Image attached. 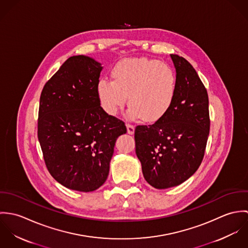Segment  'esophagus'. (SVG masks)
I'll return each instance as SVG.
<instances>
[{
  "mask_svg": "<svg viewBox=\"0 0 248 248\" xmlns=\"http://www.w3.org/2000/svg\"><path fill=\"white\" fill-rule=\"evenodd\" d=\"M126 126H127V132H128V134L133 135V134L135 133V126L132 125V124H130V123H127Z\"/></svg>",
  "mask_w": 248,
  "mask_h": 248,
  "instance_id": "obj_1",
  "label": "esophagus"
}]
</instances>
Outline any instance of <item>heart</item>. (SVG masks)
<instances>
[{
  "label": "heart",
  "instance_id": "obj_1",
  "mask_svg": "<svg viewBox=\"0 0 248 248\" xmlns=\"http://www.w3.org/2000/svg\"><path fill=\"white\" fill-rule=\"evenodd\" d=\"M113 80L100 79L97 94L103 109L117 113L127 101L130 118L155 122L171 108L177 93V77L173 69L156 60L132 58L118 62L112 69Z\"/></svg>",
  "mask_w": 248,
  "mask_h": 248
}]
</instances>
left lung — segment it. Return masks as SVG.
Segmentation results:
<instances>
[{
  "label": "left lung",
  "mask_w": 248,
  "mask_h": 248,
  "mask_svg": "<svg viewBox=\"0 0 248 248\" xmlns=\"http://www.w3.org/2000/svg\"><path fill=\"white\" fill-rule=\"evenodd\" d=\"M177 93L169 111L135 130L136 153L146 181L156 189L177 186L200 167L210 130L207 91L193 66L171 54Z\"/></svg>",
  "instance_id": "1"
}]
</instances>
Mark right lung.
I'll use <instances>...</instances> for the list:
<instances>
[{
	"label": "right lung",
	"instance_id": "obj_1",
	"mask_svg": "<svg viewBox=\"0 0 248 248\" xmlns=\"http://www.w3.org/2000/svg\"><path fill=\"white\" fill-rule=\"evenodd\" d=\"M101 64L70 57L45 84L38 113V140L46 166L63 186L92 192L105 181L125 123L108 114L97 94Z\"/></svg>",
	"mask_w": 248,
	"mask_h": 248
}]
</instances>
